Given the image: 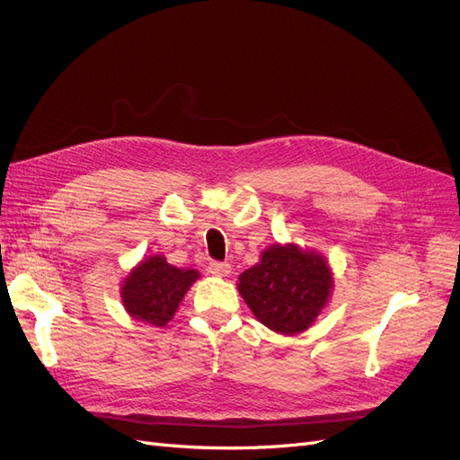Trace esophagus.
Returning <instances> with one entry per match:
<instances>
[{
	"mask_svg": "<svg viewBox=\"0 0 460 460\" xmlns=\"http://www.w3.org/2000/svg\"><path fill=\"white\" fill-rule=\"evenodd\" d=\"M208 272H211L213 276H218V278H226V276H230L232 267L226 262L213 261V262H208Z\"/></svg>",
	"mask_w": 460,
	"mask_h": 460,
	"instance_id": "34e87169",
	"label": "esophagus"
}]
</instances>
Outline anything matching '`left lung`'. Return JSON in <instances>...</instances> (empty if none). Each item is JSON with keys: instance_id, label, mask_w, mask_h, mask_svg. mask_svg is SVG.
<instances>
[{"instance_id": "left-lung-1", "label": "left lung", "mask_w": 460, "mask_h": 460, "mask_svg": "<svg viewBox=\"0 0 460 460\" xmlns=\"http://www.w3.org/2000/svg\"><path fill=\"white\" fill-rule=\"evenodd\" d=\"M238 291L261 324L284 336L309 330L332 297L324 255L296 243H272L240 274Z\"/></svg>"}]
</instances>
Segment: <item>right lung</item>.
Instances as JSON below:
<instances>
[{
    "label": "right lung",
    "mask_w": 460,
    "mask_h": 460,
    "mask_svg": "<svg viewBox=\"0 0 460 460\" xmlns=\"http://www.w3.org/2000/svg\"><path fill=\"white\" fill-rule=\"evenodd\" d=\"M198 278L196 269H178L163 255H151L137 262L122 280V307L140 323L163 328L171 323Z\"/></svg>",
    "instance_id": "1"
}]
</instances>
